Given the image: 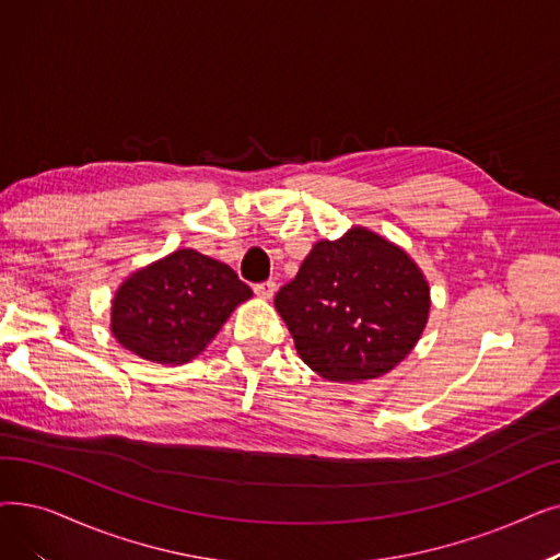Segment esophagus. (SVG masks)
Listing matches in <instances>:
<instances>
[{
	"label": "esophagus",
	"mask_w": 560,
	"mask_h": 560,
	"mask_svg": "<svg viewBox=\"0 0 560 560\" xmlns=\"http://www.w3.org/2000/svg\"><path fill=\"white\" fill-rule=\"evenodd\" d=\"M254 293H256L260 300H272V295L277 293V283H275V281L256 283V285H254Z\"/></svg>",
	"instance_id": "34e87169"
}]
</instances>
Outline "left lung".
<instances>
[{
	"instance_id": "1",
	"label": "left lung",
	"mask_w": 560,
	"mask_h": 560,
	"mask_svg": "<svg viewBox=\"0 0 560 560\" xmlns=\"http://www.w3.org/2000/svg\"><path fill=\"white\" fill-rule=\"evenodd\" d=\"M275 306L311 371L331 382H363L398 366L417 346L430 288L394 242L354 226L315 242Z\"/></svg>"
}]
</instances>
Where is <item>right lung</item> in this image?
<instances>
[{
    "label": "right lung",
    "instance_id": "obj_1",
    "mask_svg": "<svg viewBox=\"0 0 560 560\" xmlns=\"http://www.w3.org/2000/svg\"><path fill=\"white\" fill-rule=\"evenodd\" d=\"M252 298L226 262L178 249L130 275L112 300V334L155 363H187L206 350L237 304Z\"/></svg>",
    "mask_w": 560,
    "mask_h": 560
}]
</instances>
